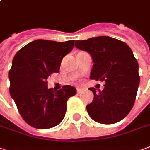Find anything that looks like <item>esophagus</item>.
<instances>
[{"mask_svg": "<svg viewBox=\"0 0 150 150\" xmlns=\"http://www.w3.org/2000/svg\"><path fill=\"white\" fill-rule=\"evenodd\" d=\"M76 92H77V93L79 94V93H81V92H82V89L81 88H76Z\"/></svg>", "mask_w": 150, "mask_h": 150, "instance_id": "obj_1", "label": "esophagus"}]
</instances>
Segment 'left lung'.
<instances>
[{
	"mask_svg": "<svg viewBox=\"0 0 150 150\" xmlns=\"http://www.w3.org/2000/svg\"><path fill=\"white\" fill-rule=\"evenodd\" d=\"M75 47L92 57L90 79L105 81L99 92L89 88L94 94L86 107L89 116L102 124L119 122L132 109L140 82L138 63L132 50L124 42L109 36L76 40Z\"/></svg>",
	"mask_w": 150,
	"mask_h": 150,
	"instance_id": "8db88e82",
	"label": "left lung"
}]
</instances>
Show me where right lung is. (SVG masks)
<instances>
[{
    "label": "right lung",
    "mask_w": 150,
    "mask_h": 150,
    "mask_svg": "<svg viewBox=\"0 0 150 150\" xmlns=\"http://www.w3.org/2000/svg\"><path fill=\"white\" fill-rule=\"evenodd\" d=\"M74 47V40L37 39L16 54L9 70L10 95L28 124L38 129L57 126L64 119L68 99L76 94L71 85L58 91L48 88L47 80L60 69L62 58Z\"/></svg>",
    "instance_id": "obj_1"
}]
</instances>
